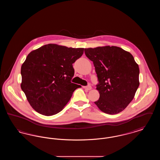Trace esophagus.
<instances>
[{
    "label": "esophagus",
    "instance_id": "esophagus-1",
    "mask_svg": "<svg viewBox=\"0 0 160 160\" xmlns=\"http://www.w3.org/2000/svg\"><path fill=\"white\" fill-rule=\"evenodd\" d=\"M84 89H87V90H89H89H91V86L89 85V86H85V87H84Z\"/></svg>",
    "mask_w": 160,
    "mask_h": 160
}]
</instances>
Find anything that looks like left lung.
Returning <instances> with one entry per match:
<instances>
[{
  "label": "left lung",
  "mask_w": 160,
  "mask_h": 160,
  "mask_svg": "<svg viewBox=\"0 0 160 160\" xmlns=\"http://www.w3.org/2000/svg\"><path fill=\"white\" fill-rule=\"evenodd\" d=\"M93 62L99 84V98L94 103L102 112L118 114L133 99L139 86V68L132 55L120 47L84 48Z\"/></svg>",
  "instance_id": "8db88e82"
}]
</instances>
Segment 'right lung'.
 Returning a JSON list of instances; mask_svg holds the SVG:
<instances>
[{"label": "right lung", "mask_w": 160, "mask_h": 160, "mask_svg": "<svg viewBox=\"0 0 160 160\" xmlns=\"http://www.w3.org/2000/svg\"><path fill=\"white\" fill-rule=\"evenodd\" d=\"M84 48L48 44L32 51L21 68V88L32 107L39 113L52 116L62 110L80 85L72 83V63Z\"/></svg>", "instance_id": "1"}]
</instances>
